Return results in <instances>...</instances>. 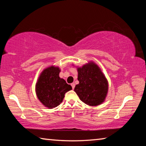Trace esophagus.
I'll use <instances>...</instances> for the list:
<instances>
[{
	"label": "esophagus",
	"mask_w": 146,
	"mask_h": 146,
	"mask_svg": "<svg viewBox=\"0 0 146 146\" xmlns=\"http://www.w3.org/2000/svg\"><path fill=\"white\" fill-rule=\"evenodd\" d=\"M71 86H72V88H73V89L75 88V83H71Z\"/></svg>",
	"instance_id": "obj_1"
}]
</instances>
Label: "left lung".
I'll return each instance as SVG.
<instances>
[{"label":"left lung","mask_w":146,"mask_h":146,"mask_svg":"<svg viewBox=\"0 0 146 146\" xmlns=\"http://www.w3.org/2000/svg\"><path fill=\"white\" fill-rule=\"evenodd\" d=\"M79 84L74 89L80 99L90 106L104 102L108 92V82L97 64L90 62L78 68Z\"/></svg>","instance_id":"8db88e82"}]
</instances>
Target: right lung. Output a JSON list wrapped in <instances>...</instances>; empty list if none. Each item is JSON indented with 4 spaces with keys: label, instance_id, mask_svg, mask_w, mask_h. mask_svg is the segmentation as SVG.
I'll return each instance as SVG.
<instances>
[{
    "label": "right lung",
    "instance_id": "obj_1",
    "mask_svg": "<svg viewBox=\"0 0 146 146\" xmlns=\"http://www.w3.org/2000/svg\"><path fill=\"white\" fill-rule=\"evenodd\" d=\"M60 70L58 67L46 68L40 75L36 85V95L40 102L49 108H52L63 102L65 93L72 87L64 79L59 76Z\"/></svg>",
    "mask_w": 146,
    "mask_h": 146
}]
</instances>
